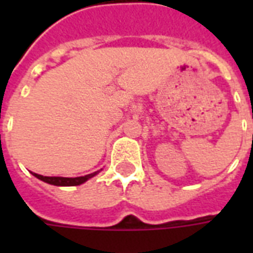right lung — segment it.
Masks as SVG:
<instances>
[{"mask_svg": "<svg viewBox=\"0 0 253 253\" xmlns=\"http://www.w3.org/2000/svg\"><path fill=\"white\" fill-rule=\"evenodd\" d=\"M94 175H97V172L89 173V175L80 176V177H61V176H42L38 173H34L35 177H38L39 180L52 184V186H61V187H70V186H80L86 180H89L90 177H93Z\"/></svg>", "mask_w": 253, "mask_h": 253, "instance_id": "1", "label": "right lung"}]
</instances>
